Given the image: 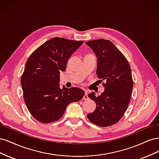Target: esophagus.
I'll return each mask as SVG.
<instances>
[{
	"instance_id": "34e87169",
	"label": "esophagus",
	"mask_w": 159,
	"mask_h": 159,
	"mask_svg": "<svg viewBox=\"0 0 159 159\" xmlns=\"http://www.w3.org/2000/svg\"><path fill=\"white\" fill-rule=\"evenodd\" d=\"M83 99H84V100H88V99H89L88 96V91H85V95H84V96Z\"/></svg>"
}]
</instances>
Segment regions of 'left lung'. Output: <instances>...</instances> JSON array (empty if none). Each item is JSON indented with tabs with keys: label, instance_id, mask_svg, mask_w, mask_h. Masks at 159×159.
<instances>
[{
	"label": "left lung",
	"instance_id": "1",
	"mask_svg": "<svg viewBox=\"0 0 159 159\" xmlns=\"http://www.w3.org/2000/svg\"><path fill=\"white\" fill-rule=\"evenodd\" d=\"M98 57L96 73L105 90L100 95L88 96L96 103V109L88 114L89 121L99 127L117 123L125 113L133 87L131 67L127 58L113 43L104 39L85 42Z\"/></svg>",
	"mask_w": 159,
	"mask_h": 159
}]
</instances>
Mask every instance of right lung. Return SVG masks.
Segmentation results:
<instances>
[{
	"label": "right lung",
	"mask_w": 159,
	"mask_h": 159,
	"mask_svg": "<svg viewBox=\"0 0 159 159\" xmlns=\"http://www.w3.org/2000/svg\"><path fill=\"white\" fill-rule=\"evenodd\" d=\"M84 41L54 37L34 51L28 59L20 82L27 108L34 118L42 123L59 120L67 106L83 98L78 88H60V71Z\"/></svg>",
	"instance_id": "add662e5"
}]
</instances>
